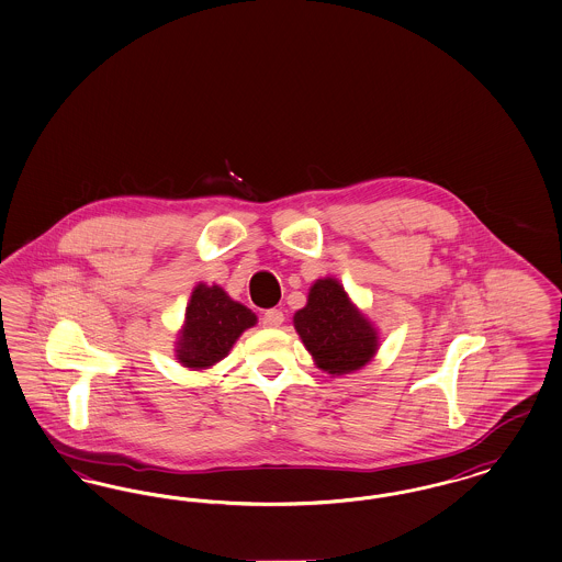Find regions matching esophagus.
Wrapping results in <instances>:
<instances>
[{
	"label": "esophagus",
	"mask_w": 562,
	"mask_h": 562,
	"mask_svg": "<svg viewBox=\"0 0 562 562\" xmlns=\"http://www.w3.org/2000/svg\"><path fill=\"white\" fill-rule=\"evenodd\" d=\"M282 322H284V314L280 310H268L263 317H261V324L266 328H280Z\"/></svg>",
	"instance_id": "esophagus-1"
}]
</instances>
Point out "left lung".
<instances>
[{"instance_id": "8db88e82", "label": "left lung", "mask_w": 562, "mask_h": 562, "mask_svg": "<svg viewBox=\"0 0 562 562\" xmlns=\"http://www.w3.org/2000/svg\"><path fill=\"white\" fill-rule=\"evenodd\" d=\"M292 324L315 366L333 376L358 372L381 347L376 326L333 276L315 280Z\"/></svg>"}]
</instances>
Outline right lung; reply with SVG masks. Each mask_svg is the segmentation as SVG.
Instances as JSON below:
<instances>
[{
	"instance_id": "obj_1",
	"label": "right lung",
	"mask_w": 562,
	"mask_h": 562,
	"mask_svg": "<svg viewBox=\"0 0 562 562\" xmlns=\"http://www.w3.org/2000/svg\"><path fill=\"white\" fill-rule=\"evenodd\" d=\"M255 324L257 315L234 301L220 284L199 282L190 294L178 333L176 360L190 370L213 368Z\"/></svg>"
}]
</instances>
